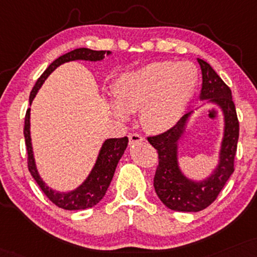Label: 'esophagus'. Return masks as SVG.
Wrapping results in <instances>:
<instances>
[{
    "label": "esophagus",
    "instance_id": "34e87169",
    "mask_svg": "<svg viewBox=\"0 0 257 257\" xmlns=\"http://www.w3.org/2000/svg\"><path fill=\"white\" fill-rule=\"evenodd\" d=\"M141 141H144V137H141L138 133H132V134H129V142H131V145H134L137 144V142Z\"/></svg>",
    "mask_w": 257,
    "mask_h": 257
}]
</instances>
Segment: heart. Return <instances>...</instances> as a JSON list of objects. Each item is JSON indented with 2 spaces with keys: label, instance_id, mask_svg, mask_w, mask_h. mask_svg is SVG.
Wrapping results in <instances>:
<instances>
[{
  "label": "heart",
  "instance_id": "1",
  "mask_svg": "<svg viewBox=\"0 0 257 257\" xmlns=\"http://www.w3.org/2000/svg\"><path fill=\"white\" fill-rule=\"evenodd\" d=\"M197 80V69L190 62H153L117 80V104L111 107L120 119L128 118V112L141 110L145 128L151 132L168 131L183 115Z\"/></svg>",
  "mask_w": 257,
  "mask_h": 257
}]
</instances>
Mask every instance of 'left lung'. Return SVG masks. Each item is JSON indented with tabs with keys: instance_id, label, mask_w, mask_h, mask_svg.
I'll use <instances>...</instances> for the list:
<instances>
[{
	"instance_id": "8db88e82",
	"label": "left lung",
	"mask_w": 257,
	"mask_h": 257,
	"mask_svg": "<svg viewBox=\"0 0 257 257\" xmlns=\"http://www.w3.org/2000/svg\"><path fill=\"white\" fill-rule=\"evenodd\" d=\"M197 61L202 70L200 99H209V101L219 105L225 116L220 163L214 174L206 181L193 182L184 177L178 168L177 142L183 134L189 113H185L169 131L147 138L158 152L159 164L153 179L157 195L168 208L178 212H199L214 202L234 171V156L239 137V122L230 87L206 61L201 58Z\"/></svg>"
}]
</instances>
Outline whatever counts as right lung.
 Returning <instances> with one entry per match:
<instances>
[{"label":"right lung","mask_w":257,"mask_h":257,"mask_svg":"<svg viewBox=\"0 0 257 257\" xmlns=\"http://www.w3.org/2000/svg\"><path fill=\"white\" fill-rule=\"evenodd\" d=\"M105 54L109 55L110 52L103 50L95 51L87 48H80L56 58L50 66L46 68L45 72L40 75V78L37 80L36 85L33 86L30 94V104L32 103L33 98L36 97L37 92H38L42 83L44 82V80L58 66H61L62 63L75 60L100 61L104 58ZM24 135L27 150V166H29L31 175L35 178V181L39 185L40 189L43 190V193L45 194L46 197L52 203H55L60 208L68 209V211H78V209L91 208V207L95 206L99 201L103 199L111 183L113 174H115L117 164H118L120 157L123 156L126 146H128V138L126 137L106 140L104 142L103 147H101L100 153H99L97 163H95L93 170L89 174L88 178L83 182V184L80 185L78 189L70 191V193H57V191L49 189V187H46L44 182L42 181V178L39 177L38 171L36 169L30 137V109H27L26 115H25Z\"/></svg>","instance_id":"obj_1"}]
</instances>
